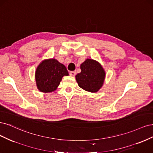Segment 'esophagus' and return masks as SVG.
I'll use <instances>...</instances> for the list:
<instances>
[{
	"mask_svg": "<svg viewBox=\"0 0 153 153\" xmlns=\"http://www.w3.org/2000/svg\"><path fill=\"white\" fill-rule=\"evenodd\" d=\"M76 71H71V72H70V76H76Z\"/></svg>",
	"mask_w": 153,
	"mask_h": 153,
	"instance_id": "34e87169",
	"label": "esophagus"
}]
</instances>
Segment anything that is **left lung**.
<instances>
[{
	"instance_id": "obj_1",
	"label": "left lung",
	"mask_w": 153,
	"mask_h": 153,
	"mask_svg": "<svg viewBox=\"0 0 153 153\" xmlns=\"http://www.w3.org/2000/svg\"><path fill=\"white\" fill-rule=\"evenodd\" d=\"M80 68L81 72L76 76L79 86L85 91L97 93L105 81V72L103 67L98 62L87 58Z\"/></svg>"
}]
</instances>
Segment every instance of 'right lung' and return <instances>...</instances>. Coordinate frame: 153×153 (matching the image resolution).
I'll list each match as a JSON object with an SVG mask.
<instances>
[{"label":"right lung","mask_w":153,"mask_h":153,"mask_svg":"<svg viewBox=\"0 0 153 153\" xmlns=\"http://www.w3.org/2000/svg\"><path fill=\"white\" fill-rule=\"evenodd\" d=\"M64 76H68L67 68L55 58L46 59L37 66L35 79L37 89L50 93L57 89Z\"/></svg>","instance_id":"add662e5"}]
</instances>
